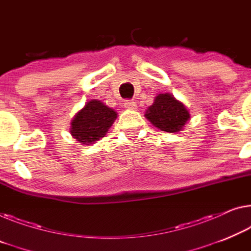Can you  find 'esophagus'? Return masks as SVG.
I'll list each match as a JSON object with an SVG mask.
<instances>
[{
	"label": "esophagus",
	"mask_w": 251,
	"mask_h": 251,
	"mask_svg": "<svg viewBox=\"0 0 251 251\" xmlns=\"http://www.w3.org/2000/svg\"><path fill=\"white\" fill-rule=\"evenodd\" d=\"M125 107H126V109H130V110H134L137 109V103L134 101H126L125 102Z\"/></svg>",
	"instance_id": "esophagus-1"
}]
</instances>
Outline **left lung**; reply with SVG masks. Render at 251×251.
<instances>
[{
  "instance_id": "8db88e82",
  "label": "left lung",
  "mask_w": 251,
  "mask_h": 251,
  "mask_svg": "<svg viewBox=\"0 0 251 251\" xmlns=\"http://www.w3.org/2000/svg\"><path fill=\"white\" fill-rule=\"evenodd\" d=\"M145 117L161 131L179 132L190 119V113L182 102L172 94L165 93L156 96L155 102L146 111Z\"/></svg>"
}]
</instances>
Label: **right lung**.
I'll use <instances>...</instances> for the list:
<instances>
[{
    "label": "right lung",
    "instance_id": "1",
    "mask_svg": "<svg viewBox=\"0 0 251 251\" xmlns=\"http://www.w3.org/2000/svg\"><path fill=\"white\" fill-rule=\"evenodd\" d=\"M117 112L98 100H92L73 119L71 133L77 141L91 145L105 136Z\"/></svg>",
    "mask_w": 251,
    "mask_h": 251
}]
</instances>
